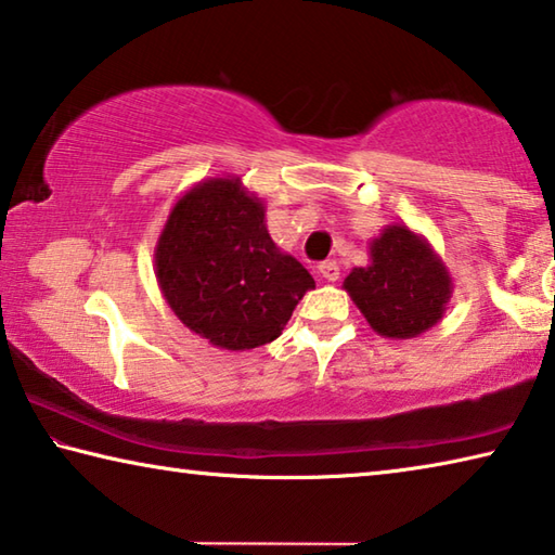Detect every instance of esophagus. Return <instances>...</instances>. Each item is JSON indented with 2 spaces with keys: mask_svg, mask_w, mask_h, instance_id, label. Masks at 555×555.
Returning <instances> with one entry per match:
<instances>
[{
  "mask_svg": "<svg viewBox=\"0 0 555 555\" xmlns=\"http://www.w3.org/2000/svg\"><path fill=\"white\" fill-rule=\"evenodd\" d=\"M318 271H321V276H323L325 281H331V284H335V281L340 279V267H337V261H333V259L323 261V264L318 267Z\"/></svg>",
  "mask_w": 555,
  "mask_h": 555,
  "instance_id": "34e87169",
  "label": "esophagus"
}]
</instances>
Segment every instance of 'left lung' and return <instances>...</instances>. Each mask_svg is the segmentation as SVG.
I'll return each instance as SVG.
<instances>
[{"label":"left lung","mask_w":555,"mask_h":555,"mask_svg":"<svg viewBox=\"0 0 555 555\" xmlns=\"http://www.w3.org/2000/svg\"><path fill=\"white\" fill-rule=\"evenodd\" d=\"M343 288L374 333L411 340L443 321L453 276L424 234L391 222L370 240V264L354 267Z\"/></svg>","instance_id":"8db88e82"}]
</instances>
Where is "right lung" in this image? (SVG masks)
<instances>
[{"instance_id":"right-lung-1","label":"right lung","mask_w":555,"mask_h":555,"mask_svg":"<svg viewBox=\"0 0 555 555\" xmlns=\"http://www.w3.org/2000/svg\"><path fill=\"white\" fill-rule=\"evenodd\" d=\"M267 208L237 176L195 183L154 247L158 288L188 331L230 352L276 340L313 276L267 230Z\"/></svg>"}]
</instances>
